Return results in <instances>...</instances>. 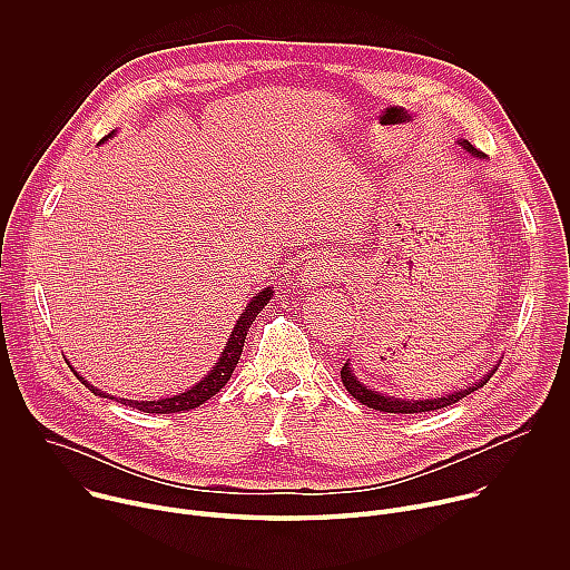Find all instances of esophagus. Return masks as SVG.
<instances>
[{
  "mask_svg": "<svg viewBox=\"0 0 570 570\" xmlns=\"http://www.w3.org/2000/svg\"><path fill=\"white\" fill-rule=\"evenodd\" d=\"M332 279H336V266H334L330 259L313 257V259L304 266L302 284H304L306 288L320 286V284H327V282H332Z\"/></svg>",
  "mask_w": 570,
  "mask_h": 570,
  "instance_id": "1",
  "label": "esophagus"
}]
</instances>
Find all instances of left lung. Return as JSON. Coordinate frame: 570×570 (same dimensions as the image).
Instances as JSON below:
<instances>
[{"mask_svg": "<svg viewBox=\"0 0 570 570\" xmlns=\"http://www.w3.org/2000/svg\"><path fill=\"white\" fill-rule=\"evenodd\" d=\"M458 144H460L464 150H469L471 155L484 157V155H482L478 148H473L466 139H460ZM494 372H497V367H494L490 374H484L480 381H475L473 385H469V387H464V390H458V392H453V394H446V396H438V399H399V396H387V394H381V392H376V390H370L367 385H363V383L354 376V372H352V367H350V361L343 365L341 379H343L347 392H350L356 401H361L363 405H367V409H374V411H381V413L413 415V413L440 411V409H446V405L458 403L460 399H464V396L471 394L473 390L482 387L487 381L492 379Z\"/></svg>", "mask_w": 570, "mask_h": 570, "instance_id": "obj_1", "label": "left lung"}]
</instances>
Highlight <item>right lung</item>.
Wrapping results in <instances>:
<instances>
[{
  "mask_svg": "<svg viewBox=\"0 0 570 570\" xmlns=\"http://www.w3.org/2000/svg\"><path fill=\"white\" fill-rule=\"evenodd\" d=\"M273 297V288H264L262 293H257L250 304L243 308V313L238 315L234 330L227 338V345L225 350L220 352V358L218 363L212 367V372L198 381L191 390L187 392H180V394H174V396H167V399H157V401H132V399H121L124 405H130V409H137V411H144V413H155V415H169V413H183V411H191V409H198L200 403H205L207 399H212L232 376L238 358H240V352H243V343H246V336H248V330L250 324L257 320L259 311L271 302ZM78 376V374H76ZM80 381H83L95 394L101 396V390H97L95 385H90L83 376H78ZM104 396L108 399H117V396H110L104 392ZM119 401V399H117Z\"/></svg>",
  "mask_w": 570,
  "mask_h": 570,
  "instance_id": "obj_1",
  "label": "right lung"
}]
</instances>
